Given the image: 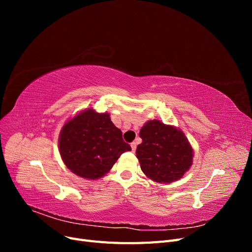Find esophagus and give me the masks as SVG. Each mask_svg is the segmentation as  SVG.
<instances>
[{"label": "esophagus", "instance_id": "esophagus-1", "mask_svg": "<svg viewBox=\"0 0 252 252\" xmlns=\"http://www.w3.org/2000/svg\"><path fill=\"white\" fill-rule=\"evenodd\" d=\"M130 146H131L132 151L134 152V151H135V149H136V143H135V142H132V143L130 144Z\"/></svg>", "mask_w": 252, "mask_h": 252}]
</instances>
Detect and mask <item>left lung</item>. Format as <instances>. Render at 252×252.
Instances as JSON below:
<instances>
[{
    "label": "left lung",
    "instance_id": "8db88e82",
    "mask_svg": "<svg viewBox=\"0 0 252 252\" xmlns=\"http://www.w3.org/2000/svg\"><path fill=\"white\" fill-rule=\"evenodd\" d=\"M136 148L142 171L158 183L181 179L192 164L193 150L182 131L158 120L149 121L141 131Z\"/></svg>",
    "mask_w": 252,
    "mask_h": 252
}]
</instances>
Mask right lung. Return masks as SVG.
<instances>
[{"label":"right lung","instance_id":"obj_1","mask_svg":"<svg viewBox=\"0 0 252 252\" xmlns=\"http://www.w3.org/2000/svg\"><path fill=\"white\" fill-rule=\"evenodd\" d=\"M59 147L67 168L88 180L103 177L122 154L131 150L109 114L97 113L93 108L84 110L63 126Z\"/></svg>","mask_w":252,"mask_h":252}]
</instances>
